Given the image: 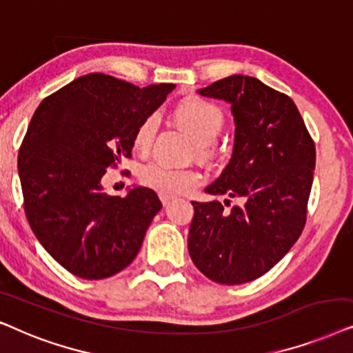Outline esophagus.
Listing matches in <instances>:
<instances>
[{
  "label": "esophagus",
  "instance_id": "obj_1",
  "mask_svg": "<svg viewBox=\"0 0 353 353\" xmlns=\"http://www.w3.org/2000/svg\"><path fill=\"white\" fill-rule=\"evenodd\" d=\"M159 200H161V203L164 206H168L174 200V196L169 195V194H163V192H161V194H159Z\"/></svg>",
  "mask_w": 353,
  "mask_h": 353
}]
</instances>
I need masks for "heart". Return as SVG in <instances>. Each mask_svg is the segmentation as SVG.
<instances>
[{
    "mask_svg": "<svg viewBox=\"0 0 353 353\" xmlns=\"http://www.w3.org/2000/svg\"><path fill=\"white\" fill-rule=\"evenodd\" d=\"M176 119L189 130L200 145L201 152H208L210 143L214 142L224 128V112L214 103L200 97L184 98L174 110ZM158 130V117L152 114L142 121L134 135V145L139 152H148L152 148ZM143 185L163 194L176 195L189 190L201 181L199 171L190 168H179L174 164L154 159L143 164L139 171Z\"/></svg>",
    "mask_w": 353,
    "mask_h": 353,
    "instance_id": "1",
    "label": "heart"
}]
</instances>
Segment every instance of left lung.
<instances>
[{"label":"left lung","mask_w":353,"mask_h":353,"mask_svg":"<svg viewBox=\"0 0 353 353\" xmlns=\"http://www.w3.org/2000/svg\"><path fill=\"white\" fill-rule=\"evenodd\" d=\"M199 93L229 103L236 124L231 161L205 192L242 205L225 211L218 200L192 201L189 253L214 283L245 284L302 234L316 152L295 103L255 77L229 75Z\"/></svg>","instance_id":"8db88e82"}]
</instances>
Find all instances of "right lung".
<instances>
[{"instance_id":"obj_1","label":"right lung","mask_w":353,"mask_h":353,"mask_svg":"<svg viewBox=\"0 0 353 353\" xmlns=\"http://www.w3.org/2000/svg\"><path fill=\"white\" fill-rule=\"evenodd\" d=\"M176 85L139 88L88 74L45 98L19 152L23 208L35 237L74 276L105 279L129 266L163 208L147 187L111 196L110 166L130 157L135 130Z\"/></svg>"}]
</instances>
